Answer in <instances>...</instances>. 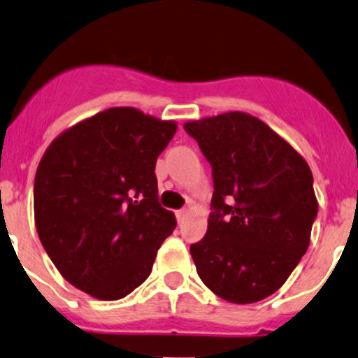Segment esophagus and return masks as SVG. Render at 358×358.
Here are the masks:
<instances>
[{
    "label": "esophagus",
    "mask_w": 358,
    "mask_h": 358,
    "mask_svg": "<svg viewBox=\"0 0 358 358\" xmlns=\"http://www.w3.org/2000/svg\"><path fill=\"white\" fill-rule=\"evenodd\" d=\"M187 217V209H180L176 210V220H178V223H183V220Z\"/></svg>",
    "instance_id": "obj_1"
}]
</instances>
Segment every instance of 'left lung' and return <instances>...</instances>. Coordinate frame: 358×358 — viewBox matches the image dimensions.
<instances>
[{
	"instance_id": "1",
	"label": "left lung",
	"mask_w": 358,
	"mask_h": 358,
	"mask_svg": "<svg viewBox=\"0 0 358 358\" xmlns=\"http://www.w3.org/2000/svg\"><path fill=\"white\" fill-rule=\"evenodd\" d=\"M183 129L213 168L208 233L190 245L197 274L228 302H259L281 288L308 248L317 216L310 168L247 113H223Z\"/></svg>"
}]
</instances>
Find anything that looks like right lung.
Segmentation results:
<instances>
[{"instance_id": "1", "label": "right lung", "mask_w": 358, "mask_h": 358, "mask_svg": "<svg viewBox=\"0 0 358 358\" xmlns=\"http://www.w3.org/2000/svg\"><path fill=\"white\" fill-rule=\"evenodd\" d=\"M176 131L135 108H110L63 131L34 182V216L62 276L99 300L141 287L176 227L157 199L156 159Z\"/></svg>"}]
</instances>
